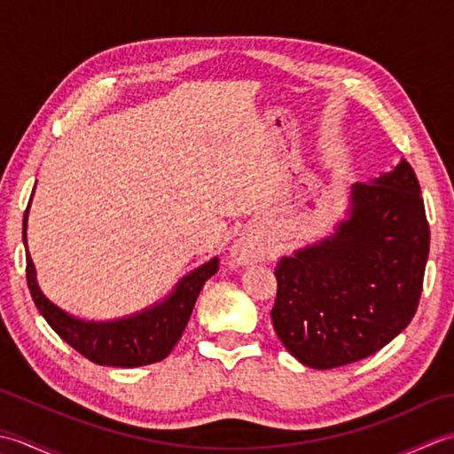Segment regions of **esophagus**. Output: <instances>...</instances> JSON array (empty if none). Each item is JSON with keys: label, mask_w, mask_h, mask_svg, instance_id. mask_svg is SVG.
Returning a JSON list of instances; mask_svg holds the SVG:
<instances>
[{"label": "esophagus", "mask_w": 454, "mask_h": 454, "mask_svg": "<svg viewBox=\"0 0 454 454\" xmlns=\"http://www.w3.org/2000/svg\"><path fill=\"white\" fill-rule=\"evenodd\" d=\"M232 257H234V262H238V263L255 262V259L259 257V249L255 247V244L249 242V239L242 238V239H238V242L234 244Z\"/></svg>", "instance_id": "esophagus-1"}]
</instances>
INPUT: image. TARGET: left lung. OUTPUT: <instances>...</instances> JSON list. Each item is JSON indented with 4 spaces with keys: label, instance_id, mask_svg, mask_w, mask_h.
Returning <instances> with one entry per match:
<instances>
[{
    "label": "left lung",
    "instance_id": "1",
    "mask_svg": "<svg viewBox=\"0 0 454 454\" xmlns=\"http://www.w3.org/2000/svg\"><path fill=\"white\" fill-rule=\"evenodd\" d=\"M429 222L406 160L355 183L351 216L317 246L275 267L271 310L278 340L312 369H335L382 349L418 310Z\"/></svg>",
    "mask_w": 454,
    "mask_h": 454
}]
</instances>
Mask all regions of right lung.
<instances>
[{
	"label": "right lung",
	"instance_id": "right-lung-1",
	"mask_svg": "<svg viewBox=\"0 0 454 454\" xmlns=\"http://www.w3.org/2000/svg\"><path fill=\"white\" fill-rule=\"evenodd\" d=\"M28 208V207H27ZM23 224L27 228V212ZM25 239V230H23ZM218 259L187 275L166 302L117 322H82L67 316L41 293L36 285L33 259L27 254V285L48 325L82 353L85 359L103 366H142L158 363L171 353L191 317L202 285L216 273Z\"/></svg>",
	"mask_w": 454,
	"mask_h": 454
}]
</instances>
